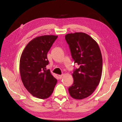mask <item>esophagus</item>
<instances>
[{"label":"esophagus","instance_id":"esophagus-1","mask_svg":"<svg viewBox=\"0 0 122 122\" xmlns=\"http://www.w3.org/2000/svg\"><path fill=\"white\" fill-rule=\"evenodd\" d=\"M62 77H63V75H59V78H60V79H61V78H62Z\"/></svg>","mask_w":122,"mask_h":122}]
</instances>
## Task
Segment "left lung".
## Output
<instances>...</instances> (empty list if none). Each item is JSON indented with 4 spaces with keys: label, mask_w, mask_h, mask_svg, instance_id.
Masks as SVG:
<instances>
[{
    "label": "left lung",
    "mask_w": 122,
    "mask_h": 122,
    "mask_svg": "<svg viewBox=\"0 0 122 122\" xmlns=\"http://www.w3.org/2000/svg\"><path fill=\"white\" fill-rule=\"evenodd\" d=\"M74 62L80 67L74 70L73 85L68 91L71 97L82 100L91 95L100 83L102 56L96 41L87 34L76 32L65 36Z\"/></svg>",
    "instance_id": "8db88e82"
}]
</instances>
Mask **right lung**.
I'll use <instances>...</instances> for the list:
<instances>
[{"mask_svg":"<svg viewBox=\"0 0 122 122\" xmlns=\"http://www.w3.org/2000/svg\"><path fill=\"white\" fill-rule=\"evenodd\" d=\"M57 38L53 35L36 37L26 45L20 57L19 69L22 83L28 92L37 98H48L57 83L50 70H46L49 63L47 53Z\"/></svg>","mask_w":122,"mask_h":122,"instance_id":"add662e5","label":"right lung"}]
</instances>
